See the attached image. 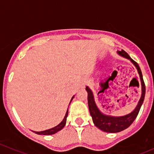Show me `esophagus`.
Masks as SVG:
<instances>
[{"mask_svg": "<svg viewBox=\"0 0 154 154\" xmlns=\"http://www.w3.org/2000/svg\"><path fill=\"white\" fill-rule=\"evenodd\" d=\"M86 81H83L82 82V83H81V85H80V87H81L82 88H83L85 87V86H86Z\"/></svg>", "mask_w": 154, "mask_h": 154, "instance_id": "obj_1", "label": "esophagus"}]
</instances>
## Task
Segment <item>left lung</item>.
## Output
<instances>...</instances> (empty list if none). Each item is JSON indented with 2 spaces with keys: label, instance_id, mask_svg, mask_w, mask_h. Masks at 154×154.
<instances>
[{
  "label": "left lung",
  "instance_id": "8db88e82",
  "mask_svg": "<svg viewBox=\"0 0 154 154\" xmlns=\"http://www.w3.org/2000/svg\"><path fill=\"white\" fill-rule=\"evenodd\" d=\"M117 53L121 57L130 60V62L134 65V66L137 69L138 73L139 74L141 85H142V95H141L140 99H139L136 108L130 113L122 116H112L103 114L99 109L97 105H96L92 91L90 89V88L88 86L86 87V90L87 91V92H88V109H89L90 115H91V118H92L93 123L94 124V125L97 128L101 130L102 131L111 133H119V132L122 131V130H125V129H127V127H129L132 125V123L134 122V120L137 117L138 114H139V112L140 110L141 106H142V103H143L144 95H145V86H144L143 77H142V71H141V69L139 68L138 63H136L134 60H132L130 56L127 54V53H126L123 50H122L121 51H117ZM109 79L105 83H100V86H101L102 88L103 87L104 88L99 91L98 94L100 92H103V91L105 89L104 86L109 82Z\"/></svg>",
  "mask_w": 154,
  "mask_h": 154
}]
</instances>
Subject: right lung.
Masks as SVG:
<instances>
[{"mask_svg": "<svg viewBox=\"0 0 154 154\" xmlns=\"http://www.w3.org/2000/svg\"><path fill=\"white\" fill-rule=\"evenodd\" d=\"M74 95L73 96L72 98H71V101H70V103H69V104H70V103H71V100H73V98H74ZM68 114V109H67V112H66V116H65L64 119H63V120L62 121V122H60V123L58 125L56 126V127H53V128H51V129H48V130H44V131H40V132L33 131V132L35 133H36V134L44 135V136H49V135L55 134L56 133H57V132H59V131H60V130H61L62 129H63V127H65V125H66V119H67Z\"/></svg>", "mask_w": 154, "mask_h": 154, "instance_id": "1", "label": "right lung"}]
</instances>
